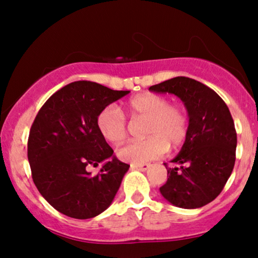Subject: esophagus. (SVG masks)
I'll use <instances>...</instances> for the list:
<instances>
[{
    "label": "esophagus",
    "mask_w": 258,
    "mask_h": 258,
    "mask_svg": "<svg viewBox=\"0 0 258 258\" xmlns=\"http://www.w3.org/2000/svg\"><path fill=\"white\" fill-rule=\"evenodd\" d=\"M133 168H137V170L141 171H147L148 168L150 167V164H136V165H131Z\"/></svg>",
    "instance_id": "34e87169"
}]
</instances>
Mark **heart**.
Instances as JSON below:
<instances>
[{
	"label": "heart",
	"instance_id": "1",
	"mask_svg": "<svg viewBox=\"0 0 258 258\" xmlns=\"http://www.w3.org/2000/svg\"><path fill=\"white\" fill-rule=\"evenodd\" d=\"M126 111L131 119H146V139L131 141L117 149V156L130 164H144L159 158L184 143L189 132L188 112L182 105L171 104L165 96L142 93L127 102ZM97 130L106 142L120 144L127 136V122L115 105L105 106L97 116Z\"/></svg>",
	"mask_w": 258,
	"mask_h": 258
}]
</instances>
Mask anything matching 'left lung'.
Segmentation results:
<instances>
[{"instance_id": "left-lung-1", "label": "left lung", "mask_w": 258, "mask_h": 258, "mask_svg": "<svg viewBox=\"0 0 258 258\" xmlns=\"http://www.w3.org/2000/svg\"><path fill=\"white\" fill-rule=\"evenodd\" d=\"M180 98L189 116L182 149L167 168L160 193L182 209L205 206L220 195L235 164L236 132L229 109L214 90L197 80L177 76L149 87Z\"/></svg>"}]
</instances>
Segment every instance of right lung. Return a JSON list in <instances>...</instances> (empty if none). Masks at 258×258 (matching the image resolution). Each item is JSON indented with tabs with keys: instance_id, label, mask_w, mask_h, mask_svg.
<instances>
[{
	"instance_id": "1",
	"label": "right lung",
	"mask_w": 258,
	"mask_h": 258,
	"mask_svg": "<svg viewBox=\"0 0 258 258\" xmlns=\"http://www.w3.org/2000/svg\"><path fill=\"white\" fill-rule=\"evenodd\" d=\"M128 93L75 81L52 94L37 112L28 141L32 180L60 214L87 220L114 200L130 165L112 155L96 120L100 110ZM99 163L98 175L88 172V166Z\"/></svg>"
}]
</instances>
